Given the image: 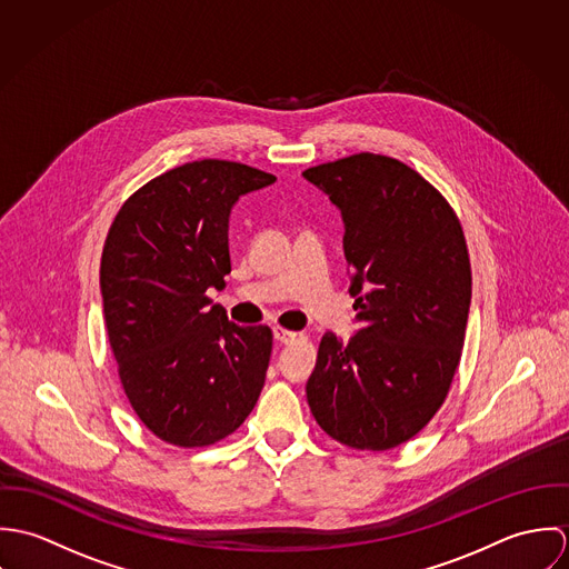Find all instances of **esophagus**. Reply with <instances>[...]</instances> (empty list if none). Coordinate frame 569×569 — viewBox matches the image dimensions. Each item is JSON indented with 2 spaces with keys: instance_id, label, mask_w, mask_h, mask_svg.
<instances>
[{
  "instance_id": "esophagus-1",
  "label": "esophagus",
  "mask_w": 569,
  "mask_h": 569,
  "mask_svg": "<svg viewBox=\"0 0 569 569\" xmlns=\"http://www.w3.org/2000/svg\"><path fill=\"white\" fill-rule=\"evenodd\" d=\"M273 337H276V341H280V343H291V341H296V339L300 337V332L287 330V328H282V326H273Z\"/></svg>"
}]
</instances>
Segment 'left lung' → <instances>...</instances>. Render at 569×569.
Wrapping results in <instances>:
<instances>
[{"instance_id":"1","label":"left lung","mask_w":569,"mask_h":569,"mask_svg":"<svg viewBox=\"0 0 569 569\" xmlns=\"http://www.w3.org/2000/svg\"><path fill=\"white\" fill-rule=\"evenodd\" d=\"M339 208L359 330L325 332L307 381L330 438L386 451L413 438L445 403L471 307V262L447 199L395 158L359 153L307 168Z\"/></svg>"}]
</instances>
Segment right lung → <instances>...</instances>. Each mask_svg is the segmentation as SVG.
<instances>
[{
  "instance_id": "add662e5",
  "label": "right lung",
  "mask_w": 569,
  "mask_h": 569,
  "mask_svg": "<svg viewBox=\"0 0 569 569\" xmlns=\"http://www.w3.org/2000/svg\"><path fill=\"white\" fill-rule=\"evenodd\" d=\"M273 174L226 160L177 166L133 192L100 260L109 343L124 395L163 442L206 447L243 425L264 386L269 326H239L223 289L230 212Z\"/></svg>"
}]
</instances>
